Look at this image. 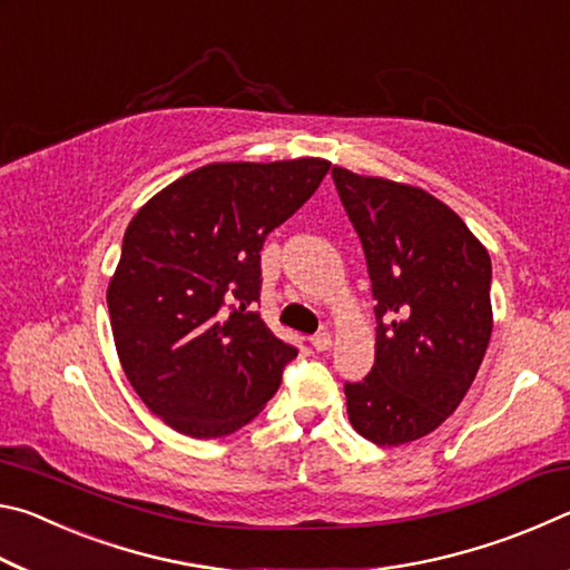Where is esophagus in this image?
<instances>
[{
	"instance_id": "34e87169",
	"label": "esophagus",
	"mask_w": 570,
	"mask_h": 570,
	"mask_svg": "<svg viewBox=\"0 0 570 570\" xmlns=\"http://www.w3.org/2000/svg\"><path fill=\"white\" fill-rule=\"evenodd\" d=\"M312 346L316 352H330L332 350V334L330 332H320L312 336Z\"/></svg>"
}]
</instances>
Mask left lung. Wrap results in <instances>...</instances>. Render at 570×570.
Here are the masks:
<instances>
[{
    "label": "left lung",
    "mask_w": 570,
    "mask_h": 570,
    "mask_svg": "<svg viewBox=\"0 0 570 570\" xmlns=\"http://www.w3.org/2000/svg\"><path fill=\"white\" fill-rule=\"evenodd\" d=\"M372 278L377 344L344 384L364 440L397 448L438 430L465 397L493 332L490 256L455 210L407 183L334 166Z\"/></svg>",
    "instance_id": "obj_1"
}]
</instances>
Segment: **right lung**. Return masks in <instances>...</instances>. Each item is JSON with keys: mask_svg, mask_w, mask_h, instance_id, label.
Listing matches in <instances>:
<instances>
[{"mask_svg": "<svg viewBox=\"0 0 570 570\" xmlns=\"http://www.w3.org/2000/svg\"><path fill=\"white\" fill-rule=\"evenodd\" d=\"M330 166L210 163L156 193L128 224L108 286L115 350L138 397L180 435H230L282 384L296 350L250 312L262 248Z\"/></svg>", "mask_w": 570, "mask_h": 570, "instance_id": "obj_1", "label": "right lung"}]
</instances>
